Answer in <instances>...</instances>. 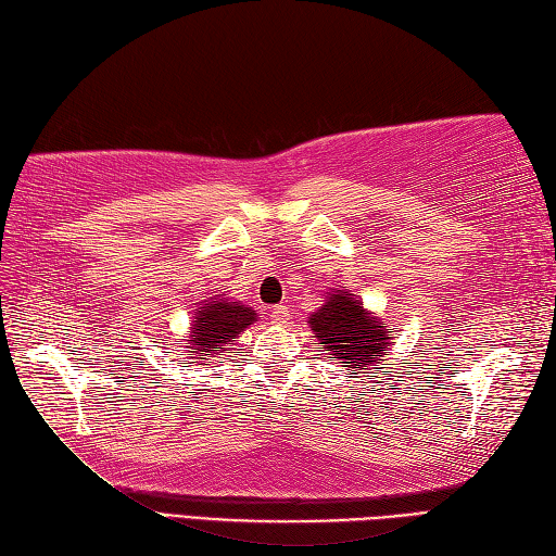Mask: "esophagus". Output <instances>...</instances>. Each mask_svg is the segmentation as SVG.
<instances>
[{
	"label": "esophagus",
	"mask_w": 556,
	"mask_h": 556,
	"mask_svg": "<svg viewBox=\"0 0 556 556\" xmlns=\"http://www.w3.org/2000/svg\"><path fill=\"white\" fill-rule=\"evenodd\" d=\"M287 320H289V305H275V308H271V323L285 325Z\"/></svg>",
	"instance_id": "34e87169"
}]
</instances>
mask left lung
Segmentation results:
<instances>
[{
  "label": "left lung",
  "instance_id": "1",
  "mask_svg": "<svg viewBox=\"0 0 556 556\" xmlns=\"http://www.w3.org/2000/svg\"><path fill=\"white\" fill-rule=\"evenodd\" d=\"M351 296L353 293L349 291H334L323 308L311 315L308 323L329 356L368 370L375 361H380L377 356H384L392 337L377 317L365 313L363 303Z\"/></svg>",
  "mask_w": 556,
  "mask_h": 556
}]
</instances>
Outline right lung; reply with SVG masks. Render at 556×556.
<instances>
[{
	"mask_svg": "<svg viewBox=\"0 0 556 556\" xmlns=\"http://www.w3.org/2000/svg\"><path fill=\"white\" fill-rule=\"evenodd\" d=\"M255 323V311L243 308L241 303L231 301H205L193 315L191 325V337L186 341L191 346L188 351V358H200L198 365L207 363L210 358L222 356L227 353L231 341H236L248 325Z\"/></svg>",
	"mask_w": 556,
	"mask_h": 556,
	"instance_id": "add662e5",
	"label": "right lung"
}]
</instances>
